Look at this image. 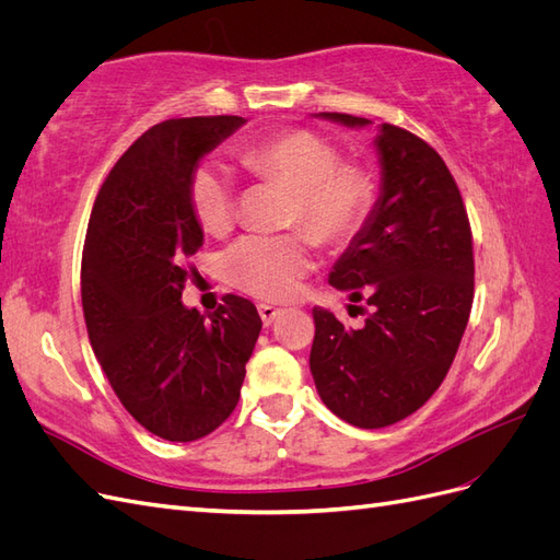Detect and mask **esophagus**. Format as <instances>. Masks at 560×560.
<instances>
[{
	"label": "esophagus",
	"mask_w": 560,
	"mask_h": 560,
	"mask_svg": "<svg viewBox=\"0 0 560 560\" xmlns=\"http://www.w3.org/2000/svg\"><path fill=\"white\" fill-rule=\"evenodd\" d=\"M259 315H261L264 325L270 327V325H273V322L282 315V311L276 308V306H270V303H259Z\"/></svg>",
	"instance_id": "34e87169"
}]
</instances>
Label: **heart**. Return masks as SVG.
Masks as SVG:
<instances>
[{"instance_id":"1","label":"heart","mask_w":560,"mask_h":560,"mask_svg":"<svg viewBox=\"0 0 560 560\" xmlns=\"http://www.w3.org/2000/svg\"><path fill=\"white\" fill-rule=\"evenodd\" d=\"M245 171L292 189L287 224L303 226L322 245H343L366 224L376 202L371 167L341 161V149L315 130L292 128L238 149ZM198 224L222 235L235 219V184L222 163L202 161L189 179ZM315 266L306 233L245 235L224 257L226 280L261 299L292 296Z\"/></svg>"}]
</instances>
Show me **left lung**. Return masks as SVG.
Wrapping results in <instances>:
<instances>
[{
    "instance_id": "8db88e82",
    "label": "left lung",
    "mask_w": 560,
    "mask_h": 560,
    "mask_svg": "<svg viewBox=\"0 0 560 560\" xmlns=\"http://www.w3.org/2000/svg\"><path fill=\"white\" fill-rule=\"evenodd\" d=\"M364 128L369 118L322 112ZM381 196L329 273V284L366 301L364 327L348 329L313 308L311 374L327 409L378 430L425 404L446 378L474 299L471 229L444 159L418 135L383 124L376 135ZM358 308V306H352Z\"/></svg>"
}]
</instances>
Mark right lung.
<instances>
[{
  "label": "right lung",
  "instance_id": "add662e5",
  "mask_svg": "<svg viewBox=\"0 0 560 560\" xmlns=\"http://www.w3.org/2000/svg\"><path fill=\"white\" fill-rule=\"evenodd\" d=\"M243 116L171 118L149 128L100 186L81 259L95 358L144 430L196 442L233 413L261 331L254 303L226 294L210 319L182 303L202 229L189 202L198 161Z\"/></svg>",
  "mask_w": 560,
  "mask_h": 560
}]
</instances>
